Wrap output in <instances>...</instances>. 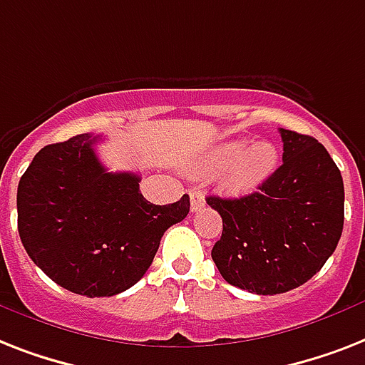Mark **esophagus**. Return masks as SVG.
Segmentation results:
<instances>
[{"label": "esophagus", "instance_id": "esophagus-1", "mask_svg": "<svg viewBox=\"0 0 365 365\" xmlns=\"http://www.w3.org/2000/svg\"><path fill=\"white\" fill-rule=\"evenodd\" d=\"M189 197H191V212H198L200 208H204L206 200H204V195L200 189H191Z\"/></svg>", "mask_w": 365, "mask_h": 365}]
</instances>
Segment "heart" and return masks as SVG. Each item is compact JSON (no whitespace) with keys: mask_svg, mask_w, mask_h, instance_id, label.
Here are the masks:
<instances>
[{"mask_svg":"<svg viewBox=\"0 0 365 365\" xmlns=\"http://www.w3.org/2000/svg\"><path fill=\"white\" fill-rule=\"evenodd\" d=\"M277 150L269 142L227 140L212 148L197 168L213 173L223 168L219 176V187L229 197H244L262 185L277 167Z\"/></svg>","mask_w":365,"mask_h":365,"instance_id":"obj_1","label":"heart"}]
</instances>
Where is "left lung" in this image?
Wrapping results in <instances>:
<instances>
[{"label": "left lung", "mask_w": 365, "mask_h": 365, "mask_svg": "<svg viewBox=\"0 0 365 365\" xmlns=\"http://www.w3.org/2000/svg\"><path fill=\"white\" fill-rule=\"evenodd\" d=\"M283 165L251 195L208 197L223 219L212 259L230 285L255 294L289 292L336 251L345 217L339 168L321 142L279 129Z\"/></svg>", "instance_id": "obj_1"}]
</instances>
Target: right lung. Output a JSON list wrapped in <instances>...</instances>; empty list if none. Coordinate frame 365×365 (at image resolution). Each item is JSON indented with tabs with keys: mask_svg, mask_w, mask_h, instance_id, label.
<instances>
[{
	"mask_svg": "<svg viewBox=\"0 0 365 365\" xmlns=\"http://www.w3.org/2000/svg\"><path fill=\"white\" fill-rule=\"evenodd\" d=\"M97 136L44 146L16 192L24 250L50 279L75 294H120L152 266L165 230L189 213V195L157 206L140 192V176L108 173Z\"/></svg>",
	"mask_w": 365,
	"mask_h": 365,
	"instance_id": "add662e5",
	"label": "right lung"
}]
</instances>
